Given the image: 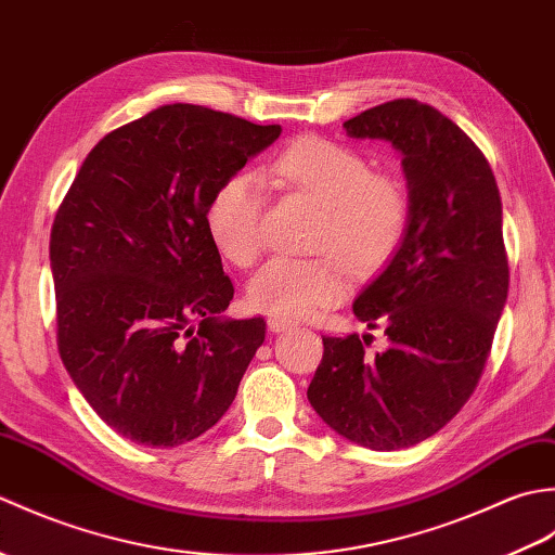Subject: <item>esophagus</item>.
Masks as SVG:
<instances>
[{"instance_id": "obj_1", "label": "esophagus", "mask_w": 555, "mask_h": 555, "mask_svg": "<svg viewBox=\"0 0 555 555\" xmlns=\"http://www.w3.org/2000/svg\"><path fill=\"white\" fill-rule=\"evenodd\" d=\"M267 326H269L274 334H281V332H288L291 322H288V320H281V317H269Z\"/></svg>"}]
</instances>
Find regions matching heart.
Segmentation results:
<instances>
[{
  "instance_id": "1",
  "label": "heart",
  "mask_w": 555,
  "mask_h": 555,
  "mask_svg": "<svg viewBox=\"0 0 555 555\" xmlns=\"http://www.w3.org/2000/svg\"><path fill=\"white\" fill-rule=\"evenodd\" d=\"M269 181L322 207L312 247L317 257H276L247 286L257 312L302 320L338 302L348 291V267L370 271L391 255L410 221V193L393 173L372 171L358 150L328 138L305 135L264 169ZM262 183L233 173L211 193L205 221L219 253L235 267H250L262 253ZM340 256L345 258L339 259Z\"/></svg>"
}]
</instances>
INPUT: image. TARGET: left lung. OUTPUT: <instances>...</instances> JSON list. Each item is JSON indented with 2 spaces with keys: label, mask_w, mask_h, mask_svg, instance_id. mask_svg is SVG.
Instances as JSON below:
<instances>
[{
  "label": "left lung",
  "mask_w": 555,
  "mask_h": 555,
  "mask_svg": "<svg viewBox=\"0 0 555 555\" xmlns=\"http://www.w3.org/2000/svg\"><path fill=\"white\" fill-rule=\"evenodd\" d=\"M350 138L388 140L410 188L405 238L352 312L391 340L322 336L308 398L328 427L372 451L429 439L463 408L485 372L508 298L496 179L481 150L439 109L391 100L344 124Z\"/></svg>",
  "instance_id": "1"
}]
</instances>
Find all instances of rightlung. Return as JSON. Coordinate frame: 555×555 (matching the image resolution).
Segmentation results:
<instances>
[{
    "mask_svg": "<svg viewBox=\"0 0 555 555\" xmlns=\"http://www.w3.org/2000/svg\"><path fill=\"white\" fill-rule=\"evenodd\" d=\"M199 104H164L104 135L56 209L50 262L56 346L109 427L173 448L233 403L267 322L221 320L233 284L207 231L221 181L274 143Z\"/></svg>",
    "mask_w": 555,
    "mask_h": 555,
    "instance_id": "right-lung-1",
    "label": "right lung"
}]
</instances>
